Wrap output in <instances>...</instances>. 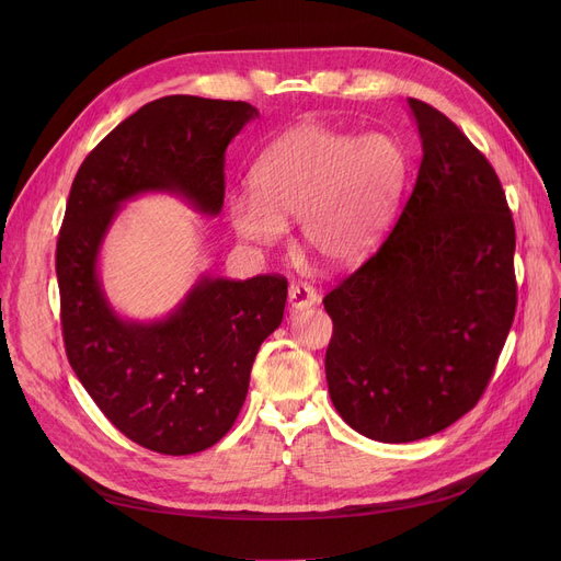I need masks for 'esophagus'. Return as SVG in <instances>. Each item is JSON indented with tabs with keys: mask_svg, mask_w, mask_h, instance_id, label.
Wrapping results in <instances>:
<instances>
[{
	"mask_svg": "<svg viewBox=\"0 0 561 561\" xmlns=\"http://www.w3.org/2000/svg\"><path fill=\"white\" fill-rule=\"evenodd\" d=\"M316 302H318V293H316L313 286L300 284V282L288 286V305H290V309L302 311V309L313 307Z\"/></svg>",
	"mask_w": 561,
	"mask_h": 561,
	"instance_id": "obj_1",
	"label": "esophagus"
}]
</instances>
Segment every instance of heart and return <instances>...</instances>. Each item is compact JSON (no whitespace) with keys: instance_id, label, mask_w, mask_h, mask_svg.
Listing matches in <instances>:
<instances>
[{"instance_id":"heart-1","label":"heart","mask_w":561,"mask_h":561,"mask_svg":"<svg viewBox=\"0 0 561 561\" xmlns=\"http://www.w3.org/2000/svg\"><path fill=\"white\" fill-rule=\"evenodd\" d=\"M404 154L385 134L357 138L322 125L293 127L252 165V188L227 199L231 227L275 245L298 220L300 241L328 265L362 261L385 231L404 182Z\"/></svg>"}]
</instances>
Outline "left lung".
<instances>
[{
  "label": "left lung",
  "mask_w": 561,
  "mask_h": 561,
  "mask_svg": "<svg viewBox=\"0 0 561 561\" xmlns=\"http://www.w3.org/2000/svg\"><path fill=\"white\" fill-rule=\"evenodd\" d=\"M423 161L389 239L328 293L341 419L381 444L450 427L482 398L516 311V231L486 157L409 98Z\"/></svg>",
  "instance_id": "8db88e82"
}]
</instances>
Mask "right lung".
Listing matches in <instances>:
<instances>
[{
    "label": "right lung",
    "instance_id": "right-lung-1",
    "mask_svg": "<svg viewBox=\"0 0 561 561\" xmlns=\"http://www.w3.org/2000/svg\"><path fill=\"white\" fill-rule=\"evenodd\" d=\"M259 111L248 102L168 95L117 125L75 176L56 243L68 362L102 414L134 444L193 455L229 432L261 343L284 318L279 275H202L165 318L115 313L100 250L123 204L145 193L184 197L202 216L225 199V150Z\"/></svg>",
    "mask_w": 561,
    "mask_h": 561
}]
</instances>
